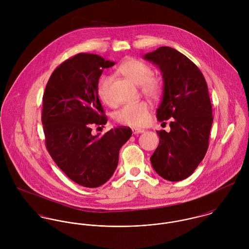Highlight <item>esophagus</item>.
<instances>
[{"mask_svg": "<svg viewBox=\"0 0 249 249\" xmlns=\"http://www.w3.org/2000/svg\"><path fill=\"white\" fill-rule=\"evenodd\" d=\"M142 132H144V130L141 129V128H132V133L133 134H140Z\"/></svg>", "mask_w": 249, "mask_h": 249, "instance_id": "esophagus-1", "label": "esophagus"}]
</instances>
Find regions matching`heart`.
I'll use <instances>...</instances> for the list:
<instances>
[{"label":"heart","instance_id":"1","mask_svg":"<svg viewBox=\"0 0 249 249\" xmlns=\"http://www.w3.org/2000/svg\"><path fill=\"white\" fill-rule=\"evenodd\" d=\"M117 71L136 85L141 86V91L146 97L154 99L162 92V80L159 77L152 75L153 71L151 67L142 60L127 58L118 67ZM110 83V77L103 76L98 85V95L107 105L112 104L109 92ZM149 119L150 107L145 102L126 105L116 114V120L120 124L130 126H143L149 122Z\"/></svg>","mask_w":249,"mask_h":249}]
</instances>
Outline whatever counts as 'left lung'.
<instances>
[{"mask_svg":"<svg viewBox=\"0 0 249 249\" xmlns=\"http://www.w3.org/2000/svg\"><path fill=\"white\" fill-rule=\"evenodd\" d=\"M142 58L155 64L163 77L156 117L159 122L172 119L170 132L157 131L159 144L150 162L161 178L180 181L195 172L208 149L213 116L207 83L197 66L176 49L160 47Z\"/></svg>","mask_w":249,"mask_h":249,"instance_id":"8db88e82","label":"left lung"}]
</instances>
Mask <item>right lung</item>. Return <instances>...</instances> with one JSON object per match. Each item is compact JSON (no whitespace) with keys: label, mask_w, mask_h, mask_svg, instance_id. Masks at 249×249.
Wrapping results in <instances>:
<instances>
[{"label":"right lung","mask_w":249,"mask_h":249,"mask_svg":"<svg viewBox=\"0 0 249 249\" xmlns=\"http://www.w3.org/2000/svg\"><path fill=\"white\" fill-rule=\"evenodd\" d=\"M114 65L97 54L78 53L53 71L43 96L47 149L68 178L86 188L100 187L113 176L119 151L132 134L120 126L92 135L93 124L107 123L98 85L104 69Z\"/></svg>","instance_id":"obj_1"}]
</instances>
